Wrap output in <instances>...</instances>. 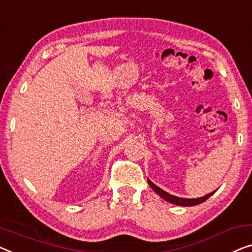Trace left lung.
<instances>
[{
	"label": "left lung",
	"mask_w": 252,
	"mask_h": 252,
	"mask_svg": "<svg viewBox=\"0 0 252 252\" xmlns=\"http://www.w3.org/2000/svg\"><path fill=\"white\" fill-rule=\"evenodd\" d=\"M148 183L152 189L155 191V192L158 194V196L162 197L165 200L171 202V204H174V205H178V206H196L201 204V202H204L207 200V199L212 196L213 193H215V191L212 193H208L206 194L205 197H201V198H194V199H186V198H180V197H175V196H172V194L165 192L164 190L160 189V188L157 187L156 185H154V183L148 180Z\"/></svg>",
	"instance_id": "8db88e82"
}]
</instances>
